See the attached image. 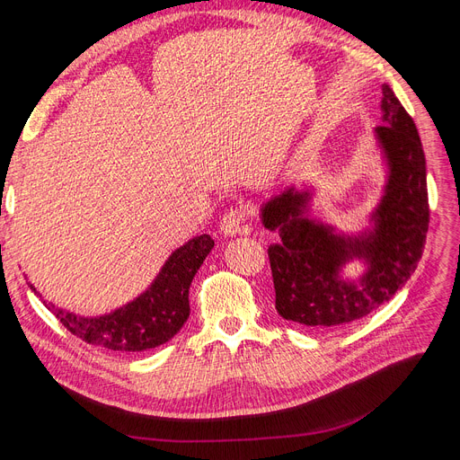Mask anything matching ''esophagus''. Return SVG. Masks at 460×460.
I'll use <instances>...</instances> for the list:
<instances>
[{
    "label": "esophagus",
    "instance_id": "34e87169",
    "mask_svg": "<svg viewBox=\"0 0 460 460\" xmlns=\"http://www.w3.org/2000/svg\"><path fill=\"white\" fill-rule=\"evenodd\" d=\"M248 214L244 208L238 207H231L229 210H226V214L222 216L220 220V229L224 231V234L227 236H234V234H250V226H248Z\"/></svg>",
    "mask_w": 460,
    "mask_h": 460
}]
</instances>
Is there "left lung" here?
Returning <instances> with one entry per match:
<instances>
[{
	"mask_svg": "<svg viewBox=\"0 0 460 460\" xmlns=\"http://www.w3.org/2000/svg\"><path fill=\"white\" fill-rule=\"evenodd\" d=\"M382 120L375 128L388 164L384 196L371 214L373 229L356 236L305 216L311 191L288 188L261 208L262 226L279 231L269 257L276 309L285 321L333 330L364 319L388 302L418 269L429 229L427 167L412 117L390 85H382ZM352 258L368 264L356 282L341 280Z\"/></svg>",
	"mask_w": 460,
	"mask_h": 460,
	"instance_id": "8db88e82",
	"label": "left lung"
}]
</instances>
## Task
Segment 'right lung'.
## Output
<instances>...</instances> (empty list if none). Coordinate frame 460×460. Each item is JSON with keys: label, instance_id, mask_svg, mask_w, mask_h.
<instances>
[{"label": "right lung", "instance_id": "right-lung-1", "mask_svg": "<svg viewBox=\"0 0 460 460\" xmlns=\"http://www.w3.org/2000/svg\"><path fill=\"white\" fill-rule=\"evenodd\" d=\"M214 248L208 234H199L175 250L153 285L136 300L101 317H78L75 313L42 304L82 341L115 352H141L167 343L190 317L188 291L205 257ZM39 296L37 288L30 283Z\"/></svg>", "mask_w": 460, "mask_h": 460}]
</instances>
